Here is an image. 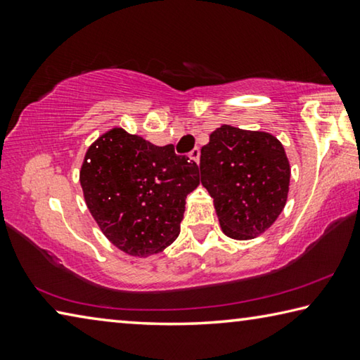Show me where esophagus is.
Returning a JSON list of instances; mask_svg holds the SVG:
<instances>
[{
    "mask_svg": "<svg viewBox=\"0 0 360 360\" xmlns=\"http://www.w3.org/2000/svg\"><path fill=\"white\" fill-rule=\"evenodd\" d=\"M188 155H191L192 160L198 162V160H200V148H193V149L191 150V154H188Z\"/></svg>",
    "mask_w": 360,
    "mask_h": 360,
    "instance_id": "esophagus-1",
    "label": "esophagus"
}]
</instances>
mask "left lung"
Returning a JSON list of instances; mask_svg holds the SVG:
<instances>
[{
  "instance_id": "1",
  "label": "left lung",
  "mask_w": 360,
  "mask_h": 360,
  "mask_svg": "<svg viewBox=\"0 0 360 360\" xmlns=\"http://www.w3.org/2000/svg\"><path fill=\"white\" fill-rule=\"evenodd\" d=\"M200 173L230 238L264 233L288 200L289 162L283 144L270 133L219 127L202 148Z\"/></svg>"
}]
</instances>
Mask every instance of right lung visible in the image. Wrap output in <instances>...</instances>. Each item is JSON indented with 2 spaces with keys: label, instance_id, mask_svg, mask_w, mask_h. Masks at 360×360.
I'll return each instance as SVG.
<instances>
[{
  "label": "right lung",
  "instance_id": "1",
  "mask_svg": "<svg viewBox=\"0 0 360 360\" xmlns=\"http://www.w3.org/2000/svg\"><path fill=\"white\" fill-rule=\"evenodd\" d=\"M198 184V165L173 144L155 146L122 129L96 139L81 168L89 211L106 238L135 257L178 238L186 198Z\"/></svg>",
  "mask_w": 360,
  "mask_h": 360
}]
</instances>
